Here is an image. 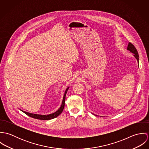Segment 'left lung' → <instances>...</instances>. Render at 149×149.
Returning <instances> with one entry per match:
<instances>
[{
    "mask_svg": "<svg viewBox=\"0 0 149 149\" xmlns=\"http://www.w3.org/2000/svg\"><path fill=\"white\" fill-rule=\"evenodd\" d=\"M127 50L130 51L131 53L134 54V57L136 58V59L137 60L138 62H139V55H138V51L136 50V49L135 48V47L134 46V45L131 43V42H129L128 45Z\"/></svg>",
    "mask_w": 149,
    "mask_h": 149,
    "instance_id": "8db88e82",
    "label": "left lung"
}]
</instances>
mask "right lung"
I'll list each match as a JSON object with an SVG mask.
<instances>
[{
  "mask_svg": "<svg viewBox=\"0 0 149 149\" xmlns=\"http://www.w3.org/2000/svg\"><path fill=\"white\" fill-rule=\"evenodd\" d=\"M69 89V87L67 88V89H66L65 93H64V97H63V103L62 104L60 107V108L55 112L49 114V115H37V114H34V113H29L23 111H22V112H23L25 114H26L27 115L33 118L34 119H40V120H50L53 118H55L56 117H57L58 115H60L61 114V113L63 112V109H64V106H65V96H66V94L67 93V91Z\"/></svg>",
  "mask_w": 149,
  "mask_h": 149,
  "instance_id": "add662e5",
  "label": "right lung"
}]
</instances>
